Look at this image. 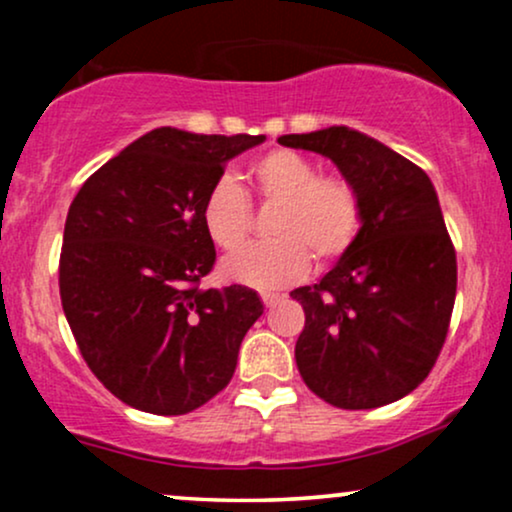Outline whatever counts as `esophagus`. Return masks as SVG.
I'll return each instance as SVG.
<instances>
[{
  "mask_svg": "<svg viewBox=\"0 0 512 512\" xmlns=\"http://www.w3.org/2000/svg\"><path fill=\"white\" fill-rule=\"evenodd\" d=\"M284 296H279V293H262V303L267 305V308H272V305H276L281 301Z\"/></svg>",
  "mask_w": 512,
  "mask_h": 512,
  "instance_id": "34e87169",
  "label": "esophagus"
}]
</instances>
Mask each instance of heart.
I'll return each mask as SVG.
<instances>
[{
    "mask_svg": "<svg viewBox=\"0 0 512 512\" xmlns=\"http://www.w3.org/2000/svg\"><path fill=\"white\" fill-rule=\"evenodd\" d=\"M262 202H276L269 221L274 240L233 252L221 262L223 279L252 289H281L301 281L317 264L339 260L361 228V199L349 182L317 175L310 158L296 151H269L250 168ZM202 226L211 243L236 250L250 233V202L231 175H221L202 199Z\"/></svg>",
    "mask_w": 512,
    "mask_h": 512,
    "instance_id": "heart-1",
    "label": "heart"
}]
</instances>
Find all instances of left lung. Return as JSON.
I'll return each instance as SVG.
<instances>
[{"instance_id": "left-lung-1", "label": "left lung", "mask_w": 512, "mask_h": 512, "mask_svg": "<svg viewBox=\"0 0 512 512\" xmlns=\"http://www.w3.org/2000/svg\"><path fill=\"white\" fill-rule=\"evenodd\" d=\"M281 146L330 158L361 199V228L315 286L293 289L305 327L296 366L339 409H375L416 390L443 349L457 262L436 187L390 146L334 125Z\"/></svg>"}]
</instances>
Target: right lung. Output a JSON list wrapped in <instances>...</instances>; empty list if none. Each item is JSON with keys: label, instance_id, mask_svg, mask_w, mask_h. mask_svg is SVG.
<instances>
[{"label": "right lung", "instance_id": "1", "mask_svg": "<svg viewBox=\"0 0 512 512\" xmlns=\"http://www.w3.org/2000/svg\"><path fill=\"white\" fill-rule=\"evenodd\" d=\"M264 139L151 129L74 197L62 308L88 368L129 407L187 414L231 383L264 305L248 286L199 289L216 260L199 209L226 163Z\"/></svg>", "mask_w": 512, "mask_h": 512}]
</instances>
